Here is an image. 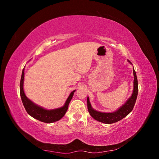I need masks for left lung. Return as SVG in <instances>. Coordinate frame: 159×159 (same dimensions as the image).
I'll return each mask as SVG.
<instances>
[{
	"instance_id": "1",
	"label": "left lung",
	"mask_w": 159,
	"mask_h": 159,
	"mask_svg": "<svg viewBox=\"0 0 159 159\" xmlns=\"http://www.w3.org/2000/svg\"><path fill=\"white\" fill-rule=\"evenodd\" d=\"M130 62V61H129ZM131 63V62H130ZM133 75H134V88L133 94L127 102L125 103L121 107H120L117 111L113 113H102L94 110L91 106L89 98L87 99L88 102V109L91 116L98 121L102 122L106 124H111L116 123L120 120L123 119L125 117L131 113L133 110L134 105L135 104L137 94H138V81L136 75V72L133 68Z\"/></svg>"
}]
</instances>
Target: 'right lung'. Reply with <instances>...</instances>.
<instances>
[{"mask_svg": "<svg viewBox=\"0 0 159 159\" xmlns=\"http://www.w3.org/2000/svg\"><path fill=\"white\" fill-rule=\"evenodd\" d=\"M24 76H25V68L22 70L21 76L20 83V93L22 103L26 112L34 119H36L37 120H39V121L42 122L46 123H51L57 121L63 117L65 113H66L67 110H68L69 103L71 99H72V97H73L74 93L75 92V90H74L70 94L68 98L67 99L65 105L63 107L56 109L47 110L40 106H38V105L32 102L29 99L27 98L23 89L24 78H25Z\"/></svg>", "mask_w": 159, "mask_h": 159, "instance_id": "right-lung-1", "label": "right lung"}]
</instances>
